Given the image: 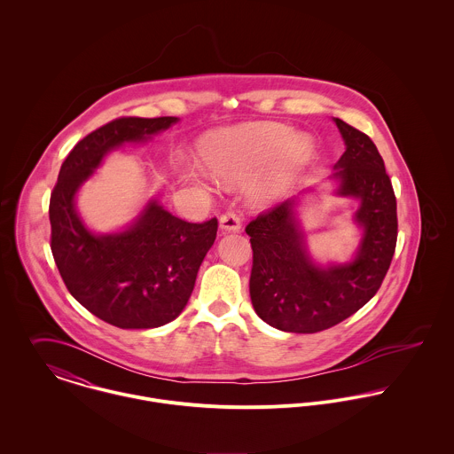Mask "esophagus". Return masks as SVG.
I'll use <instances>...</instances> for the list:
<instances>
[{
    "mask_svg": "<svg viewBox=\"0 0 454 454\" xmlns=\"http://www.w3.org/2000/svg\"><path fill=\"white\" fill-rule=\"evenodd\" d=\"M220 227L223 231H232V232H239L241 231V218L238 216L236 211L229 209L220 216Z\"/></svg>",
    "mask_w": 454,
    "mask_h": 454,
    "instance_id": "esophagus-1",
    "label": "esophagus"
}]
</instances>
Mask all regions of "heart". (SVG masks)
<instances>
[{"label":"heart","mask_w":454,"mask_h":454,"mask_svg":"<svg viewBox=\"0 0 454 454\" xmlns=\"http://www.w3.org/2000/svg\"><path fill=\"white\" fill-rule=\"evenodd\" d=\"M311 141L304 136L294 137L288 128L252 124L220 130L207 136L200 155L211 175L222 182H239L257 173L272 159H278L272 171L254 185L252 194L257 200H270L294 178L297 169L311 157ZM189 180L200 182L204 173L194 169Z\"/></svg>","instance_id":"b5f03b06"}]
</instances>
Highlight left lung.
Masks as SVG:
<instances>
[{
    "instance_id": "obj_1",
    "label": "left lung",
    "mask_w": 454,
    "mask_h": 454,
    "mask_svg": "<svg viewBox=\"0 0 454 454\" xmlns=\"http://www.w3.org/2000/svg\"><path fill=\"white\" fill-rule=\"evenodd\" d=\"M346 152L337 160V194L360 199L355 220L364 227L353 262L318 267L309 259L295 220V200L262 211L247 225L254 250L250 297L265 324L315 333L355 315L380 290L396 247V199L385 160L362 130L335 119Z\"/></svg>"
}]
</instances>
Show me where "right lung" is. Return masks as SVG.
Wrapping results in <instances>:
<instances>
[{"mask_svg": "<svg viewBox=\"0 0 454 454\" xmlns=\"http://www.w3.org/2000/svg\"><path fill=\"white\" fill-rule=\"evenodd\" d=\"M175 122L121 117L92 130L67 153L51 195V250L66 288L94 317L119 328H155L184 311L218 220L192 223L152 200L128 231L96 236L82 223L74 194L110 150L146 141Z\"/></svg>", "mask_w": 454, "mask_h": 454, "instance_id": "obj_1", "label": "right lung"}]
</instances>
